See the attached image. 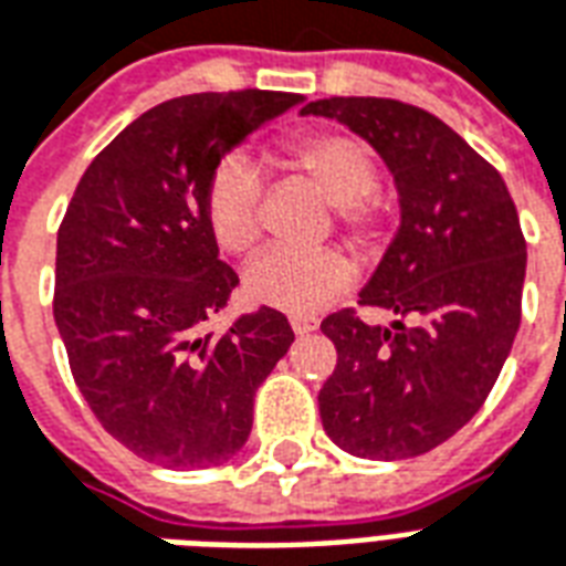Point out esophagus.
Returning <instances> with one entry per match:
<instances>
[{"mask_svg": "<svg viewBox=\"0 0 566 566\" xmlns=\"http://www.w3.org/2000/svg\"><path fill=\"white\" fill-rule=\"evenodd\" d=\"M291 326H294L296 336H305V333H315L317 326H321V321L317 317H291Z\"/></svg>", "mask_w": 566, "mask_h": 566, "instance_id": "esophagus-1", "label": "esophagus"}]
</instances>
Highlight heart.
Returning a JSON list of instances; mask_svg holds the SVG:
<instances>
[{
	"label": "heart",
	"instance_id": "obj_1",
	"mask_svg": "<svg viewBox=\"0 0 566 566\" xmlns=\"http://www.w3.org/2000/svg\"><path fill=\"white\" fill-rule=\"evenodd\" d=\"M284 161L312 179L336 209V221L357 242L378 240L380 212L371 203L378 167L368 146L342 132H300L284 140ZM263 179L245 155L224 158L209 177L203 216L228 254H245L261 240ZM354 261L342 249H266L245 270V296L287 315H315L354 282Z\"/></svg>",
	"mask_w": 566,
	"mask_h": 566
}]
</instances>
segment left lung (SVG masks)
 Segmentation results:
<instances>
[{"instance_id":"left-lung-1","label":"left lung","mask_w":566,"mask_h":566,"mask_svg":"<svg viewBox=\"0 0 566 566\" xmlns=\"http://www.w3.org/2000/svg\"><path fill=\"white\" fill-rule=\"evenodd\" d=\"M375 146L399 188L401 224L359 305L321 324L338 350L317 392L326 434L359 459H411L453 438L483 408L522 321L525 237L495 167L429 111L396 98H321Z\"/></svg>"}]
</instances>
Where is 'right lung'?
Returning a JSON list of instances; mask_svg holds the SVG:
<instances>
[{
    "label": "right lung",
    "mask_w": 566,
    "mask_h": 566,
    "mask_svg": "<svg viewBox=\"0 0 566 566\" xmlns=\"http://www.w3.org/2000/svg\"><path fill=\"white\" fill-rule=\"evenodd\" d=\"M303 95L198 92L137 116L92 158L56 237L53 317L104 429L165 468L242 450L254 392L287 354V317L261 305L207 329L240 275L203 216L212 170Z\"/></svg>",
    "instance_id": "obj_1"
}]
</instances>
